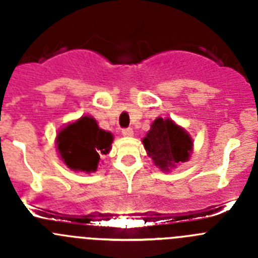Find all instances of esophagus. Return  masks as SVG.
Segmentation results:
<instances>
[{
  "label": "esophagus",
  "mask_w": 258,
  "mask_h": 258,
  "mask_svg": "<svg viewBox=\"0 0 258 258\" xmlns=\"http://www.w3.org/2000/svg\"><path fill=\"white\" fill-rule=\"evenodd\" d=\"M121 134L125 137H132L133 136V129L132 127H124L121 131Z\"/></svg>",
  "instance_id": "obj_1"
}]
</instances>
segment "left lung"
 I'll return each mask as SVG.
<instances>
[{"label":"left lung","mask_w":258,"mask_h":258,"mask_svg":"<svg viewBox=\"0 0 258 258\" xmlns=\"http://www.w3.org/2000/svg\"><path fill=\"white\" fill-rule=\"evenodd\" d=\"M143 145L155 165L166 172L175 166V164L187 160L192 141L188 134L172 120L157 117L143 140Z\"/></svg>","instance_id":"8db88e82"}]
</instances>
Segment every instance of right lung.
Returning <instances> with one entry per match:
<instances>
[{"instance_id": "obj_1", "label": "right lung", "mask_w": 258, "mask_h": 258, "mask_svg": "<svg viewBox=\"0 0 258 258\" xmlns=\"http://www.w3.org/2000/svg\"><path fill=\"white\" fill-rule=\"evenodd\" d=\"M60 157L68 168L94 172L102 155L108 154L112 134L99 129L93 117L84 116L59 132L56 137Z\"/></svg>"}]
</instances>
